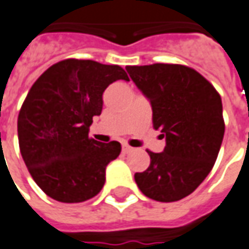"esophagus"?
<instances>
[{"label": "esophagus", "instance_id": "1", "mask_svg": "<svg viewBox=\"0 0 249 249\" xmlns=\"http://www.w3.org/2000/svg\"><path fill=\"white\" fill-rule=\"evenodd\" d=\"M133 151V148L131 146H128V145H123V153H128V152Z\"/></svg>", "mask_w": 249, "mask_h": 249}]
</instances>
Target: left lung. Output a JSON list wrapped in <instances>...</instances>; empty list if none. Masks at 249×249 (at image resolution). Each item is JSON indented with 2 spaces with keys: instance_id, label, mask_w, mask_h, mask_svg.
Returning a JSON list of instances; mask_svg holds the SVG:
<instances>
[{
  "instance_id": "1",
  "label": "left lung",
  "mask_w": 249,
  "mask_h": 249,
  "mask_svg": "<svg viewBox=\"0 0 249 249\" xmlns=\"http://www.w3.org/2000/svg\"><path fill=\"white\" fill-rule=\"evenodd\" d=\"M149 100L153 127L166 137L161 153L134 179L146 197L170 203L189 196L206 179L225 134L221 96L193 68L181 64L126 67Z\"/></svg>"
}]
</instances>
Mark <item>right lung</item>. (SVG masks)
<instances>
[{"label": "right lung", "mask_w": 249, "mask_h": 249, "mask_svg": "<svg viewBox=\"0 0 249 249\" xmlns=\"http://www.w3.org/2000/svg\"><path fill=\"white\" fill-rule=\"evenodd\" d=\"M119 79L128 81L119 66L67 58L31 86L18 118L20 153L49 197L82 203L103 189L105 167L122 146L90 138L89 127L103 111L104 90Z\"/></svg>", "instance_id": "add662e5"}]
</instances>
